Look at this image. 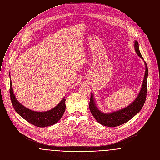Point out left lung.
<instances>
[{
	"label": "left lung",
	"mask_w": 160,
	"mask_h": 160,
	"mask_svg": "<svg viewBox=\"0 0 160 160\" xmlns=\"http://www.w3.org/2000/svg\"><path fill=\"white\" fill-rule=\"evenodd\" d=\"M134 48L138 55L141 59H144L139 51V43L138 41L136 40L134 42ZM144 63L146 66V72L140 92L138 97L133 101V102L127 107L121 110L114 111L112 112H102L96 106L93 94H91L89 102V108L91 113H92V115L98 121V122L106 127H117L129 121L141 110L145 103L147 95V80L148 76V69L147 64L145 61Z\"/></svg>",
	"instance_id": "obj_1"
}]
</instances>
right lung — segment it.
Here are the masks:
<instances>
[{"mask_svg":"<svg viewBox=\"0 0 160 160\" xmlns=\"http://www.w3.org/2000/svg\"><path fill=\"white\" fill-rule=\"evenodd\" d=\"M9 92L11 102L15 111L22 118L38 127L51 126L58 122L62 117L66 109V99L64 98L55 108L51 110L43 112L32 111L22 105L16 99L13 92L11 81H10Z\"/></svg>","mask_w":160,"mask_h":160,"instance_id":"1","label":"right lung"}]
</instances>
